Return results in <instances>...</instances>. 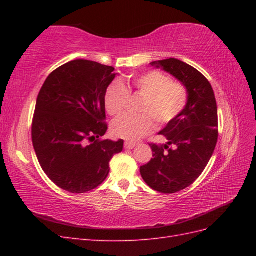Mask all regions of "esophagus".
Wrapping results in <instances>:
<instances>
[{
	"label": "esophagus",
	"instance_id": "34e87169",
	"mask_svg": "<svg viewBox=\"0 0 256 256\" xmlns=\"http://www.w3.org/2000/svg\"><path fill=\"white\" fill-rule=\"evenodd\" d=\"M136 146V144L134 142H130V141L125 142V148L126 150H134Z\"/></svg>",
	"mask_w": 256,
	"mask_h": 256
}]
</instances>
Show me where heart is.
Listing matches in <instances>:
<instances>
[{
  "label": "heart",
  "instance_id": "b5f03b06",
  "mask_svg": "<svg viewBox=\"0 0 256 256\" xmlns=\"http://www.w3.org/2000/svg\"><path fill=\"white\" fill-rule=\"evenodd\" d=\"M128 90H136L145 96L138 115L124 114L112 124V134L126 140L134 141L154 129V120L159 125L174 120L187 104V90L182 83L173 82L159 72H148L132 76L127 82H114L104 95L106 109L111 115L120 114L127 104Z\"/></svg>",
  "mask_w": 256,
  "mask_h": 256
}]
</instances>
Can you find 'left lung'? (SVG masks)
<instances>
[{
    "instance_id": "left-lung-1",
    "label": "left lung",
    "mask_w": 256,
    "mask_h": 256,
    "mask_svg": "<svg viewBox=\"0 0 256 256\" xmlns=\"http://www.w3.org/2000/svg\"><path fill=\"white\" fill-rule=\"evenodd\" d=\"M150 65L173 76L188 94L182 113L159 132L168 142L150 144L154 158L140 168L152 189L175 193L194 182L210 160L218 141V110L210 83L194 67L173 58ZM170 144L176 148L168 149Z\"/></svg>"
}]
</instances>
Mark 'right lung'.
I'll return each mask as SVG.
<instances>
[{"label": "right lung", "instance_id": "obj_1", "mask_svg": "<svg viewBox=\"0 0 256 256\" xmlns=\"http://www.w3.org/2000/svg\"><path fill=\"white\" fill-rule=\"evenodd\" d=\"M116 74L112 66L74 60L51 72L38 94L34 150L44 172L68 192L97 188L122 150V140L99 138L108 130L104 95Z\"/></svg>", "mask_w": 256, "mask_h": 256}]
</instances>
